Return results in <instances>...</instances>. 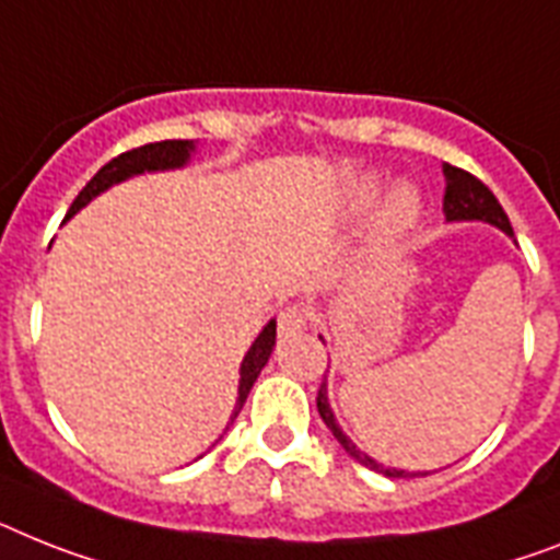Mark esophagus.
Here are the masks:
<instances>
[{"mask_svg": "<svg viewBox=\"0 0 560 560\" xmlns=\"http://www.w3.org/2000/svg\"><path fill=\"white\" fill-rule=\"evenodd\" d=\"M277 326L283 335H291V331H300L308 326V312L303 306H285L283 312L277 314Z\"/></svg>", "mask_w": 560, "mask_h": 560, "instance_id": "esophagus-1", "label": "esophagus"}]
</instances>
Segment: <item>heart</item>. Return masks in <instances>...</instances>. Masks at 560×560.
<instances>
[{
    "label": "heart",
    "instance_id": "b5f03b06",
    "mask_svg": "<svg viewBox=\"0 0 560 560\" xmlns=\"http://www.w3.org/2000/svg\"><path fill=\"white\" fill-rule=\"evenodd\" d=\"M420 217V197L415 188L397 186L381 206L377 223H374V237L377 243H395L404 237L406 231H412Z\"/></svg>",
    "mask_w": 560,
    "mask_h": 560
}]
</instances>
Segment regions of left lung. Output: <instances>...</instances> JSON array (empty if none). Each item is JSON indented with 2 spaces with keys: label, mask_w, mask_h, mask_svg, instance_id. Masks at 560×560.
I'll use <instances>...</instances> for the list:
<instances>
[{
  "label": "left lung",
  "mask_w": 560,
  "mask_h": 560,
  "mask_svg": "<svg viewBox=\"0 0 560 560\" xmlns=\"http://www.w3.org/2000/svg\"><path fill=\"white\" fill-rule=\"evenodd\" d=\"M443 177H446V194H443V214L450 223H457V220H483V223H492L498 225L501 231H506L512 237V223L506 211L501 208L498 197L489 191L483 183H480L475 174L464 168H455V165H443ZM317 412H320L323 423L331 429V435L337 438V443L343 446L354 460H360L363 466L374 469V472H383L389 475V478H404V469H386L383 464L372 460L366 452H360L349 438L343 435V429L337 427L335 412H331L329 406V397H326V383H320V392H317ZM415 475H427V472H415Z\"/></svg>",
  "instance_id": "left-lung-1"
}]
</instances>
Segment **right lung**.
Here are the masks:
<instances>
[{"mask_svg": "<svg viewBox=\"0 0 560 560\" xmlns=\"http://www.w3.org/2000/svg\"><path fill=\"white\" fill-rule=\"evenodd\" d=\"M194 151L191 140H163V142H148V145L131 148L125 154L114 156L110 163H105L103 168L96 171L91 183L77 194V200L68 208V217H73L82 206L94 200L96 194H103L105 188L117 186L122 179L133 177V174H142V171H165V168H179V165L188 163V156ZM275 337H277V323L271 320L266 329L257 335V340L252 343L248 354L243 358V366H240V392H237V406H234V415H231V423L240 415L243 404H246L248 392H252L257 374L262 372V366L269 363L271 349H275Z\"/></svg>", "mask_w": 560, "mask_h": 560, "instance_id": "1", "label": "right lung"}]
</instances>
